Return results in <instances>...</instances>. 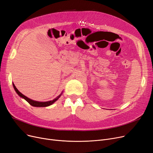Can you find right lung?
<instances>
[{"label":"right lung","mask_w":153,"mask_h":153,"mask_svg":"<svg viewBox=\"0 0 153 153\" xmlns=\"http://www.w3.org/2000/svg\"><path fill=\"white\" fill-rule=\"evenodd\" d=\"M12 84H13V87H14V89H15V91H16L17 94L20 97H21L24 99L26 101L28 102L31 105L34 106V107H48V106H49V105H52V104H54V103L57 100V99L61 96V95H62V92H61V94H59L57 97H56L55 99H53V100H52V101H45V102H40V101H37L32 100V99H29V98L27 97H26L25 96H24V94H22L21 92L19 91V90L16 88V87L15 86V85H14V83H12Z\"/></svg>","instance_id":"add662e5"}]
</instances>
